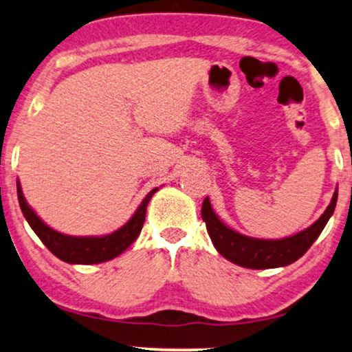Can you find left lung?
<instances>
[{
	"label": "left lung",
	"mask_w": 352,
	"mask_h": 352,
	"mask_svg": "<svg viewBox=\"0 0 352 352\" xmlns=\"http://www.w3.org/2000/svg\"><path fill=\"white\" fill-rule=\"evenodd\" d=\"M338 190L335 191L333 198L325 212L320 215L317 222H314L306 230L296 235L283 238V240H259V238L245 236L228 228L220 220L210 208L209 198L203 201L201 217L206 222V228L212 240L215 250L233 264L246 267V269H274L293 264L299 257L304 256L312 243L320 235L329 219L333 214Z\"/></svg>",
	"instance_id": "left-lung-1"
}]
</instances>
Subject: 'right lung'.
I'll return each instance as SVG.
<instances>
[{"label": "right lung", "instance_id": "obj_1", "mask_svg": "<svg viewBox=\"0 0 352 352\" xmlns=\"http://www.w3.org/2000/svg\"><path fill=\"white\" fill-rule=\"evenodd\" d=\"M157 188H154L146 195L142 201L137 212L119 230L109 233L106 236H69L59 233L48 227L38 215H36L25 198H23L21 185L17 182V198L21 204L23 217L32 227L41 243L53 252L60 261L69 262V264H100V262L111 261L122 254L142 232L144 223V215H146V206Z\"/></svg>", "mask_w": 352, "mask_h": 352}]
</instances>
